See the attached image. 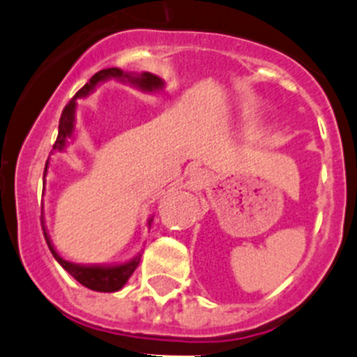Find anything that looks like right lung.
Instances as JSON below:
<instances>
[{
	"label": "right lung",
	"instance_id": "obj_1",
	"mask_svg": "<svg viewBox=\"0 0 357 357\" xmlns=\"http://www.w3.org/2000/svg\"><path fill=\"white\" fill-rule=\"evenodd\" d=\"M109 79H116V81L121 82H128V84L135 86L141 91L151 93V91H158V89L163 88V81L158 77V75H153L149 72H142V73H130V72H123L119 68H103L100 72H96L89 82H86L75 96L66 103V107L63 109L61 118H59V128H58V139H56L54 146L52 149L54 151H65L66 144H68V139L73 135V130H75V109H77V98H84L88 96L89 93L95 91L96 86L100 82H105ZM47 167H49V160L45 163V171H43V178L47 174ZM153 218L148 220V225H151ZM42 229H43V236H45V241H47L49 250H51V254L54 255L56 261L61 264V268L65 269L66 273L73 276V278L77 280L79 284L84 285V287L91 289V291L96 292H116L123 287V285L128 282V278L132 276V273L135 271V268L139 266V261H141V255L137 257H133L132 261L123 262V264H114V266H82V264H73V262L65 261L61 255L58 254L52 246L51 238H49L47 231L43 227L42 222Z\"/></svg>",
	"mask_w": 357,
	"mask_h": 357
}]
</instances>
